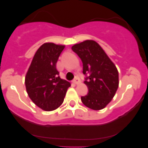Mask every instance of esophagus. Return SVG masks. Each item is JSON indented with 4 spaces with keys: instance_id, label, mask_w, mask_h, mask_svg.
<instances>
[{
    "instance_id": "esophagus-1",
    "label": "esophagus",
    "mask_w": 148,
    "mask_h": 148,
    "mask_svg": "<svg viewBox=\"0 0 148 148\" xmlns=\"http://www.w3.org/2000/svg\"><path fill=\"white\" fill-rule=\"evenodd\" d=\"M73 83L75 84H78L79 83H80L79 78V77H76L75 78H74V79H73Z\"/></svg>"
}]
</instances>
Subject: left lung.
I'll use <instances>...</instances> for the list:
<instances>
[{
	"instance_id": "left-lung-1",
	"label": "left lung",
	"mask_w": 148,
	"mask_h": 148,
	"mask_svg": "<svg viewBox=\"0 0 148 148\" xmlns=\"http://www.w3.org/2000/svg\"><path fill=\"white\" fill-rule=\"evenodd\" d=\"M81 59L88 94L81 97L86 107L104 108L114 97L119 86L118 71L104 51L95 41L86 40L71 47Z\"/></svg>"
}]
</instances>
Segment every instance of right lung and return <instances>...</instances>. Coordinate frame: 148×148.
I'll return each instance as SVG.
<instances>
[{
    "instance_id": "obj_1",
    "label": "right lung",
    "mask_w": 148,
    "mask_h": 148,
    "mask_svg": "<svg viewBox=\"0 0 148 148\" xmlns=\"http://www.w3.org/2000/svg\"><path fill=\"white\" fill-rule=\"evenodd\" d=\"M65 46L45 43L34 55L25 78L26 91L33 102L45 111L57 109L64 102L71 84L62 79L56 64Z\"/></svg>"
}]
</instances>
